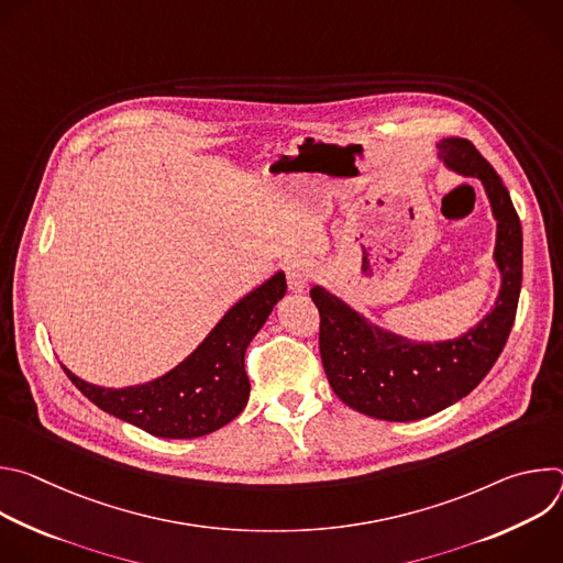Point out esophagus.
Listing matches in <instances>:
<instances>
[{
  "label": "esophagus",
  "instance_id": "obj_1",
  "mask_svg": "<svg viewBox=\"0 0 563 563\" xmlns=\"http://www.w3.org/2000/svg\"><path fill=\"white\" fill-rule=\"evenodd\" d=\"M311 280V267L302 261H296L287 267V285L294 294H302L309 287Z\"/></svg>",
  "mask_w": 563,
  "mask_h": 563
}]
</instances>
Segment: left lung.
Here are the masks:
<instances>
[{"instance_id":"left-lung-1","label":"left lung","mask_w":563,"mask_h":563,"mask_svg":"<svg viewBox=\"0 0 563 563\" xmlns=\"http://www.w3.org/2000/svg\"><path fill=\"white\" fill-rule=\"evenodd\" d=\"M443 165L478 178L497 220L495 263L501 289L490 313L452 341L415 343L391 334L323 287L309 291L320 313V358L334 394L352 410L383 421L432 417L470 394L497 363L510 336L521 291V222L499 174L463 137L437 144Z\"/></svg>"}]
</instances>
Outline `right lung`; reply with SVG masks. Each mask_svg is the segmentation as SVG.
<instances>
[{
	"mask_svg": "<svg viewBox=\"0 0 563 563\" xmlns=\"http://www.w3.org/2000/svg\"><path fill=\"white\" fill-rule=\"evenodd\" d=\"M287 280L276 272L240 298L209 336L174 369L133 387H100L62 369L100 410L163 439H196L233 421L250 400L245 352L265 325Z\"/></svg>",
	"mask_w": 563,
	"mask_h": 563,
	"instance_id": "right-lung-1",
	"label": "right lung"
}]
</instances>
